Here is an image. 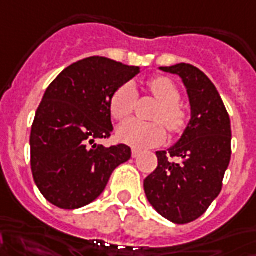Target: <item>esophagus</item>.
I'll return each instance as SVG.
<instances>
[{
  "label": "esophagus",
  "mask_w": 256,
  "mask_h": 256,
  "mask_svg": "<svg viewBox=\"0 0 256 256\" xmlns=\"http://www.w3.org/2000/svg\"><path fill=\"white\" fill-rule=\"evenodd\" d=\"M138 156H140V150H136V148H133V150H132V157H133V158H137Z\"/></svg>",
  "instance_id": "obj_1"
}]
</instances>
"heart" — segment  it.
Returning <instances> with one entry per match:
<instances>
[{"mask_svg": "<svg viewBox=\"0 0 256 256\" xmlns=\"http://www.w3.org/2000/svg\"><path fill=\"white\" fill-rule=\"evenodd\" d=\"M147 89L156 100L160 102L153 114L154 123L130 120L118 130L120 142L134 148H148L163 143L167 137V130L162 123L172 133L177 134L186 128L188 120L187 110L180 104V90L172 79L166 76H154L147 82ZM136 102L137 90L134 84L128 82L119 86L109 102L112 118L118 122L128 120L134 110Z\"/></svg>", "mask_w": 256, "mask_h": 256, "instance_id": "1", "label": "heart"}]
</instances>
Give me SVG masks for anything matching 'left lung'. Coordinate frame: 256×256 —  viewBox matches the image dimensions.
<instances>
[{
  "label": "left lung",
  "mask_w": 256,
  "mask_h": 256,
  "mask_svg": "<svg viewBox=\"0 0 256 256\" xmlns=\"http://www.w3.org/2000/svg\"><path fill=\"white\" fill-rule=\"evenodd\" d=\"M160 69L182 79L191 119L168 152L156 153L158 166L144 180V192L160 216L188 224L221 192L231 160V120L214 84L198 68L178 64Z\"/></svg>",
  "instance_id": "8db88e82"
}]
</instances>
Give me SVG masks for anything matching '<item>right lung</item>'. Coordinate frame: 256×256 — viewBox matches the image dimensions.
Masks as SVG:
<instances>
[{
	"instance_id": "add662e5",
	"label": "right lung",
	"mask_w": 256,
	"mask_h": 256,
	"mask_svg": "<svg viewBox=\"0 0 256 256\" xmlns=\"http://www.w3.org/2000/svg\"><path fill=\"white\" fill-rule=\"evenodd\" d=\"M140 72L108 58L72 64L49 84L31 128V170L50 204L76 210L106 188L113 170L132 157L126 144L104 147L113 132V92Z\"/></svg>"
}]
</instances>
